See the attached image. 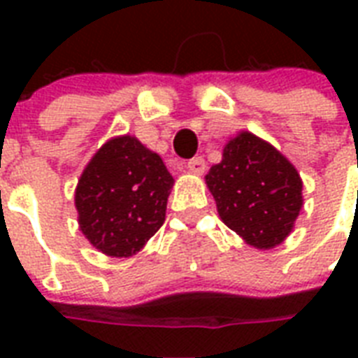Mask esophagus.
Returning a JSON list of instances; mask_svg holds the SVG:
<instances>
[{
    "instance_id": "obj_1",
    "label": "esophagus",
    "mask_w": 358,
    "mask_h": 358,
    "mask_svg": "<svg viewBox=\"0 0 358 358\" xmlns=\"http://www.w3.org/2000/svg\"><path fill=\"white\" fill-rule=\"evenodd\" d=\"M187 169H189V173L193 174H202L206 171V162H204V157L202 156H196L193 159L187 162Z\"/></svg>"
}]
</instances>
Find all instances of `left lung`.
Returning a JSON list of instances; mask_svg holds the SVG:
<instances>
[{"instance_id": "8db88e82", "label": "left lung", "mask_w": 358, "mask_h": 358, "mask_svg": "<svg viewBox=\"0 0 358 358\" xmlns=\"http://www.w3.org/2000/svg\"><path fill=\"white\" fill-rule=\"evenodd\" d=\"M206 184L223 223L256 249L282 243L303 208L297 169L250 131L227 143L221 163L206 174Z\"/></svg>"}]
</instances>
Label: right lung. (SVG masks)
Listing matches in <instances>:
<instances>
[{"instance_id": "right-lung-1", "label": "right lung", "mask_w": 358, "mask_h": 358, "mask_svg": "<svg viewBox=\"0 0 358 358\" xmlns=\"http://www.w3.org/2000/svg\"><path fill=\"white\" fill-rule=\"evenodd\" d=\"M173 184L156 152L131 135L113 137L87 163L76 187L80 230L103 255L129 258L165 221Z\"/></svg>"}]
</instances>
